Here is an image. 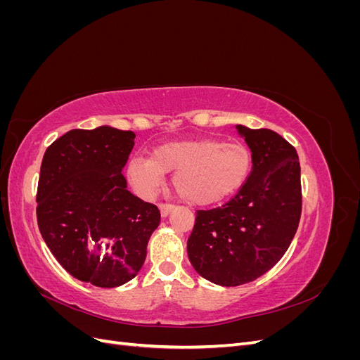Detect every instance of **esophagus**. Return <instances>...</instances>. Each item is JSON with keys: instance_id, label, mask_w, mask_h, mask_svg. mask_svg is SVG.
<instances>
[{"instance_id": "esophagus-1", "label": "esophagus", "mask_w": 360, "mask_h": 360, "mask_svg": "<svg viewBox=\"0 0 360 360\" xmlns=\"http://www.w3.org/2000/svg\"><path fill=\"white\" fill-rule=\"evenodd\" d=\"M159 209H160V214L163 217H167L169 214V212L174 209L172 204H168V202H160L159 204Z\"/></svg>"}]
</instances>
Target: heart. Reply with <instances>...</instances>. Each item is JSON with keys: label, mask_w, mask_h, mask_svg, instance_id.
I'll return each instance as SVG.
<instances>
[{"label": "heart", "mask_w": 360, "mask_h": 360, "mask_svg": "<svg viewBox=\"0 0 360 360\" xmlns=\"http://www.w3.org/2000/svg\"><path fill=\"white\" fill-rule=\"evenodd\" d=\"M252 168V153L242 141L204 138L174 141L153 151V156H134L127 176L139 193L150 197L172 174V188L193 205H207L240 189Z\"/></svg>", "instance_id": "1"}]
</instances>
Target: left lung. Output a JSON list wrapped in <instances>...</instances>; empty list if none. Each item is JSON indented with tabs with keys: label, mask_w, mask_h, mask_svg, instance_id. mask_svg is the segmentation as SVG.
Returning <instances> with one entry per match:
<instances>
[{
	"label": "left lung",
	"mask_w": 360,
	"mask_h": 360,
	"mask_svg": "<svg viewBox=\"0 0 360 360\" xmlns=\"http://www.w3.org/2000/svg\"><path fill=\"white\" fill-rule=\"evenodd\" d=\"M252 151V169L234 197L197 210L188 238L193 269L217 285L255 281L287 252L302 214L297 151L270 129L237 126Z\"/></svg>",
	"instance_id": "obj_1"
}]
</instances>
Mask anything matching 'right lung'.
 Segmentation results:
<instances>
[{
    "label": "right lung",
    "instance_id": "right-lung-1",
    "mask_svg": "<svg viewBox=\"0 0 360 360\" xmlns=\"http://www.w3.org/2000/svg\"><path fill=\"white\" fill-rule=\"evenodd\" d=\"M132 130L73 129L46 148L37 224L52 255L82 282L114 288L136 276L160 222L155 204L130 193L123 168Z\"/></svg>",
    "mask_w": 360,
    "mask_h": 360
}]
</instances>
